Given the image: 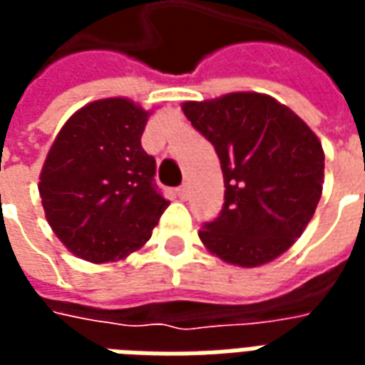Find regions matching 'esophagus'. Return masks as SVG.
Listing matches in <instances>:
<instances>
[{"instance_id": "esophagus-1", "label": "esophagus", "mask_w": 365, "mask_h": 365, "mask_svg": "<svg viewBox=\"0 0 365 365\" xmlns=\"http://www.w3.org/2000/svg\"><path fill=\"white\" fill-rule=\"evenodd\" d=\"M175 193H178V197L182 199V201H185V199L190 197V187H187V185L183 183V185H180V187L175 190Z\"/></svg>"}]
</instances>
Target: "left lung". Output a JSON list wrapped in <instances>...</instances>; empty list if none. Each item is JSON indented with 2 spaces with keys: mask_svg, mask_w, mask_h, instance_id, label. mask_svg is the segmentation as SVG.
<instances>
[{
  "mask_svg": "<svg viewBox=\"0 0 365 365\" xmlns=\"http://www.w3.org/2000/svg\"><path fill=\"white\" fill-rule=\"evenodd\" d=\"M183 113L215 146L225 180L217 219L199 238L221 260L254 268L275 260L313 219L322 193L324 152L289 107L262 93L187 101Z\"/></svg>",
  "mask_w": 365,
  "mask_h": 365,
  "instance_id": "1",
  "label": "left lung"
}]
</instances>
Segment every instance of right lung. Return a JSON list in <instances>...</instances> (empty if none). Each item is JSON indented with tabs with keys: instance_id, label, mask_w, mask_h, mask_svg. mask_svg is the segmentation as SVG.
Listing matches in <instances>:
<instances>
[{
	"instance_id": "add662e5",
	"label": "right lung",
	"mask_w": 365,
	"mask_h": 365,
	"mask_svg": "<svg viewBox=\"0 0 365 365\" xmlns=\"http://www.w3.org/2000/svg\"><path fill=\"white\" fill-rule=\"evenodd\" d=\"M148 113L99 99L74 113L46 156L38 193L54 235L78 258L105 264L150 238L170 205L154 182L156 160L140 136Z\"/></svg>"
}]
</instances>
